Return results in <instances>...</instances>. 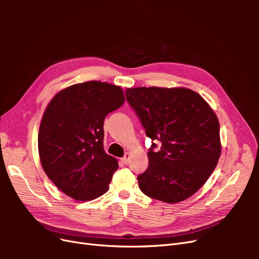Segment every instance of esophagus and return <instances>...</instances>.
<instances>
[{
	"label": "esophagus",
	"instance_id": "1",
	"mask_svg": "<svg viewBox=\"0 0 259 259\" xmlns=\"http://www.w3.org/2000/svg\"><path fill=\"white\" fill-rule=\"evenodd\" d=\"M130 159H131V153L130 152H126L125 153V155L123 156V158L121 159V161L124 163V164H127L130 162Z\"/></svg>",
	"mask_w": 259,
	"mask_h": 259
}]
</instances>
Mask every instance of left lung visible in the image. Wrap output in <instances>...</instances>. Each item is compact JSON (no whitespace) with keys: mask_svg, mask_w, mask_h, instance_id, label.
I'll list each match as a JSON object with an SVG mask.
<instances>
[{"mask_svg":"<svg viewBox=\"0 0 259 259\" xmlns=\"http://www.w3.org/2000/svg\"><path fill=\"white\" fill-rule=\"evenodd\" d=\"M126 98L152 140L149 166L137 179L149 198L165 203L190 198L206 183L222 153L219 122L201 95L186 88L127 89Z\"/></svg>","mask_w":259,"mask_h":259,"instance_id":"obj_1","label":"left lung"}]
</instances>
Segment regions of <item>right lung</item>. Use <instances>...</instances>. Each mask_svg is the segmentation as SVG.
I'll return each mask as SVG.
<instances>
[{"mask_svg":"<svg viewBox=\"0 0 259 259\" xmlns=\"http://www.w3.org/2000/svg\"><path fill=\"white\" fill-rule=\"evenodd\" d=\"M125 101L122 88L89 81L59 91L43 113L37 147L45 174L76 201L106 193L117 160L104 149V121Z\"/></svg>","mask_w":259,"mask_h":259,"instance_id":"add662e5","label":"right lung"}]
</instances>
